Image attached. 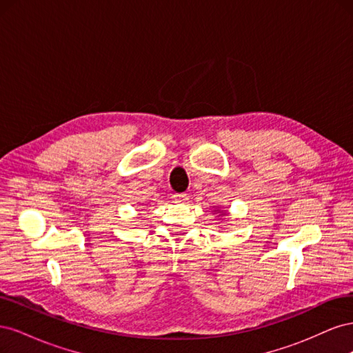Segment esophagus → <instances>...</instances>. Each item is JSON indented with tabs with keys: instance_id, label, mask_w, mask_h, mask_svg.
Wrapping results in <instances>:
<instances>
[{
	"instance_id": "34e87169",
	"label": "esophagus",
	"mask_w": 353,
	"mask_h": 353,
	"mask_svg": "<svg viewBox=\"0 0 353 353\" xmlns=\"http://www.w3.org/2000/svg\"><path fill=\"white\" fill-rule=\"evenodd\" d=\"M174 200L176 203H185L188 200V194L187 193H176V194H174Z\"/></svg>"
}]
</instances>
